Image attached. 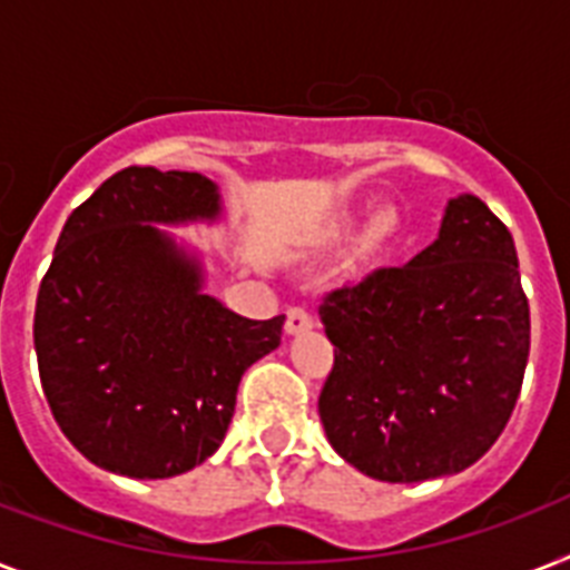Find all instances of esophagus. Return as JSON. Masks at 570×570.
<instances>
[{"instance_id":"34e87169","label":"esophagus","mask_w":570,"mask_h":570,"mask_svg":"<svg viewBox=\"0 0 570 570\" xmlns=\"http://www.w3.org/2000/svg\"><path fill=\"white\" fill-rule=\"evenodd\" d=\"M313 327V316H309V309L304 307H289L286 309V333H301Z\"/></svg>"}]
</instances>
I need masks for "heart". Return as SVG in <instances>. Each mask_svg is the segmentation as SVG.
<instances>
[{
	"label": "heart",
	"instance_id": "b5f03b06",
	"mask_svg": "<svg viewBox=\"0 0 570 570\" xmlns=\"http://www.w3.org/2000/svg\"><path fill=\"white\" fill-rule=\"evenodd\" d=\"M392 230H395V216H392L390 210L377 213V216L372 219V225H368V230H365L363 245L365 248H374V245H381L383 239L390 237Z\"/></svg>",
	"mask_w": 570,
	"mask_h": 570
}]
</instances>
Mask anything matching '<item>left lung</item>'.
I'll list each match as a JSON object with an SVG mask.
<instances>
[{"instance_id": "left-lung-1", "label": "left lung", "mask_w": 570, "mask_h": 570, "mask_svg": "<svg viewBox=\"0 0 570 570\" xmlns=\"http://www.w3.org/2000/svg\"><path fill=\"white\" fill-rule=\"evenodd\" d=\"M333 342L318 415L342 460L419 483L469 469L501 436L530 357V304L510 228L453 198L439 239L322 298Z\"/></svg>"}]
</instances>
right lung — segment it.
Masks as SVG:
<instances>
[{
  "mask_svg": "<svg viewBox=\"0 0 570 570\" xmlns=\"http://www.w3.org/2000/svg\"><path fill=\"white\" fill-rule=\"evenodd\" d=\"M198 173L128 166L69 213L35 307L43 395L92 465L175 478L228 433L239 377L281 345L284 316L243 318L202 293L151 222L213 219Z\"/></svg>",
  "mask_w": 570,
  "mask_h": 570,
  "instance_id": "1",
  "label": "right lung"
}]
</instances>
